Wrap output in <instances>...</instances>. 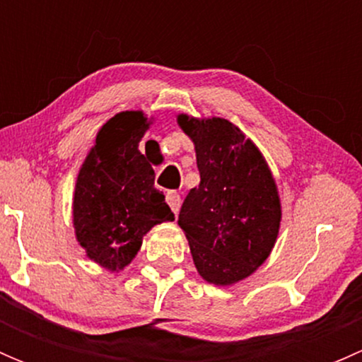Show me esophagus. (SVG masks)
Listing matches in <instances>:
<instances>
[{
    "mask_svg": "<svg viewBox=\"0 0 362 362\" xmlns=\"http://www.w3.org/2000/svg\"><path fill=\"white\" fill-rule=\"evenodd\" d=\"M166 202H168V204H170V208H171V210H173L175 215H177L178 211H180L182 198H180V194H178V192L168 191L166 192Z\"/></svg>",
    "mask_w": 362,
    "mask_h": 362,
    "instance_id": "esophagus-1",
    "label": "esophagus"
}]
</instances>
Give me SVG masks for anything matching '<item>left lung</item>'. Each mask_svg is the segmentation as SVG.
Wrapping results in <instances>:
<instances>
[{
  "label": "left lung",
  "instance_id": "left-lung-1",
  "mask_svg": "<svg viewBox=\"0 0 362 362\" xmlns=\"http://www.w3.org/2000/svg\"><path fill=\"white\" fill-rule=\"evenodd\" d=\"M177 124L194 144L202 177L182 203L178 226L204 282L235 286L257 272L279 238L275 177L257 145L229 120L178 113Z\"/></svg>",
  "mask_w": 362,
  "mask_h": 362
}]
</instances>
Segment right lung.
I'll list each match as a JSON object with an SVG mask.
<instances>
[{"label":"right lung","instance_id":"right-lung-1","mask_svg":"<svg viewBox=\"0 0 362 362\" xmlns=\"http://www.w3.org/2000/svg\"><path fill=\"white\" fill-rule=\"evenodd\" d=\"M154 124L144 110L119 112L100 127L73 192L78 245L107 272H122L154 226L175 221L154 187V170L138 145Z\"/></svg>","mask_w":362,"mask_h":362}]
</instances>
